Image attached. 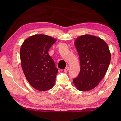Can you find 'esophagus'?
<instances>
[{
    "label": "esophagus",
    "mask_w": 121,
    "mask_h": 121,
    "mask_svg": "<svg viewBox=\"0 0 121 121\" xmlns=\"http://www.w3.org/2000/svg\"><path fill=\"white\" fill-rule=\"evenodd\" d=\"M69 69V67H66L65 69H64V72H67Z\"/></svg>",
    "instance_id": "34e87169"
}]
</instances>
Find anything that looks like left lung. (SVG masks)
<instances>
[{"instance_id": "left-lung-1", "label": "left lung", "mask_w": 121, "mask_h": 121, "mask_svg": "<svg viewBox=\"0 0 121 121\" xmlns=\"http://www.w3.org/2000/svg\"><path fill=\"white\" fill-rule=\"evenodd\" d=\"M75 46L81 70L73 83L79 91H89L99 84L107 72L111 60L109 48L101 38L88 34L76 38Z\"/></svg>"}]
</instances>
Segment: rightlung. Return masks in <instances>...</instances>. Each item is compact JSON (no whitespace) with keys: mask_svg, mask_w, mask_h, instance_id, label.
I'll use <instances>...</instances> for the list:
<instances>
[{"mask_svg":"<svg viewBox=\"0 0 121 121\" xmlns=\"http://www.w3.org/2000/svg\"><path fill=\"white\" fill-rule=\"evenodd\" d=\"M56 39L44 34L28 37L21 46V65L30 84L39 91L52 88L58 70L48 53Z\"/></svg>","mask_w":121,"mask_h":121,"instance_id":"right-lung-1","label":"right lung"}]
</instances>
